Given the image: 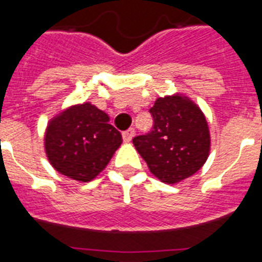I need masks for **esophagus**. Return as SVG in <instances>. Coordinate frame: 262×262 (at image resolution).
<instances>
[{
  "label": "esophagus",
  "mask_w": 262,
  "mask_h": 262,
  "mask_svg": "<svg viewBox=\"0 0 262 262\" xmlns=\"http://www.w3.org/2000/svg\"><path fill=\"white\" fill-rule=\"evenodd\" d=\"M134 135H135V129L134 128H128L122 133V136H123L124 142H131V139L134 138Z\"/></svg>",
  "instance_id": "1"
}]
</instances>
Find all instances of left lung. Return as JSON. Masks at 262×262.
<instances>
[{
  "mask_svg": "<svg viewBox=\"0 0 262 262\" xmlns=\"http://www.w3.org/2000/svg\"><path fill=\"white\" fill-rule=\"evenodd\" d=\"M154 126L145 135L133 139L148 168L166 184L193 176L206 163L210 133L201 108L182 96L157 98L149 108Z\"/></svg>",
  "mask_w": 262,
  "mask_h": 262,
  "instance_id": "8db88e82",
  "label": "left lung"
}]
</instances>
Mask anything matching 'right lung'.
Returning <instances> with one entry per match:
<instances>
[{
    "label": "right lung",
    "mask_w": 262,
    "mask_h": 262,
    "mask_svg": "<svg viewBox=\"0 0 262 262\" xmlns=\"http://www.w3.org/2000/svg\"><path fill=\"white\" fill-rule=\"evenodd\" d=\"M46 154L57 172L77 181H92L122 143L108 117L85 102L53 118L46 131Z\"/></svg>",
    "instance_id": "right-lung-1"
}]
</instances>
